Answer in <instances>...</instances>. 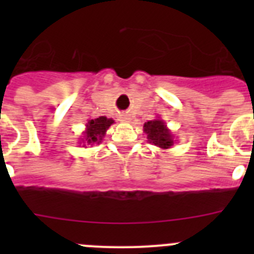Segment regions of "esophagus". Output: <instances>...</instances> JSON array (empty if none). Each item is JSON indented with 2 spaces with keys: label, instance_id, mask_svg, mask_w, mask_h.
Returning <instances> with one entry per match:
<instances>
[{
  "label": "esophagus",
  "instance_id": "34e87169",
  "mask_svg": "<svg viewBox=\"0 0 254 254\" xmlns=\"http://www.w3.org/2000/svg\"><path fill=\"white\" fill-rule=\"evenodd\" d=\"M122 121H123V122H129L128 116H123V117H122Z\"/></svg>",
  "mask_w": 254,
  "mask_h": 254
}]
</instances>
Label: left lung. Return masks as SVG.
I'll return each mask as SVG.
<instances>
[{
    "mask_svg": "<svg viewBox=\"0 0 254 254\" xmlns=\"http://www.w3.org/2000/svg\"><path fill=\"white\" fill-rule=\"evenodd\" d=\"M143 132L147 134V138L155 146L160 149H169L174 145L173 134L167 128L165 122L161 120L149 121L143 125Z\"/></svg>",
    "mask_w": 254,
    "mask_h": 254,
    "instance_id": "obj_1",
    "label": "left lung"
}]
</instances>
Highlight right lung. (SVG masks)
Segmentation results:
<instances>
[{
  "label": "right lung",
  "mask_w": 254,
  "mask_h": 254,
  "mask_svg": "<svg viewBox=\"0 0 254 254\" xmlns=\"http://www.w3.org/2000/svg\"><path fill=\"white\" fill-rule=\"evenodd\" d=\"M113 123L114 121L112 118H107V117H99V118H95V120H89V122L86 123V131L84 132L85 141L89 145L102 142L105 132Z\"/></svg>",
  "instance_id": "1"
}]
</instances>
